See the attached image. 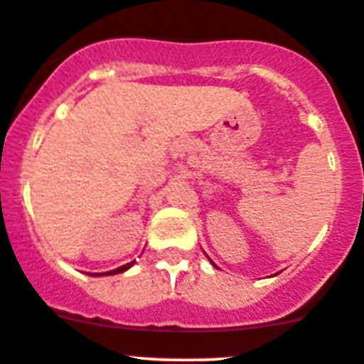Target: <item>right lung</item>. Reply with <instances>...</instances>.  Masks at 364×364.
Instances as JSON below:
<instances>
[{"instance_id":"1","label":"right lung","mask_w":364,"mask_h":364,"mask_svg":"<svg viewBox=\"0 0 364 364\" xmlns=\"http://www.w3.org/2000/svg\"><path fill=\"white\" fill-rule=\"evenodd\" d=\"M134 264V261H131V263H127V264H124V266H121V268H117V269H112V272H107V273H100V275H115V273H122V272H126L127 268H131V266ZM96 275H98V273H96Z\"/></svg>"}]
</instances>
